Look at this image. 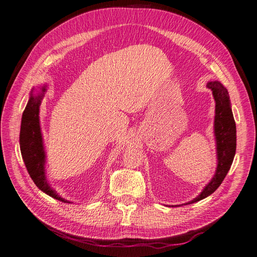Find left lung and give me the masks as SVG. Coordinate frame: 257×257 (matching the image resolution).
<instances>
[{"label":"left lung","mask_w":257,"mask_h":257,"mask_svg":"<svg viewBox=\"0 0 257 257\" xmlns=\"http://www.w3.org/2000/svg\"><path fill=\"white\" fill-rule=\"evenodd\" d=\"M210 88L215 99V120L214 131L217 145V168L214 177L206 186L196 198L188 204H193L202 200L213 193L220 186L230 169L236 150V126L230 107V97L227 89L219 82H209Z\"/></svg>","instance_id":"obj_1"}]
</instances>
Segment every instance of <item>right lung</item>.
I'll use <instances>...</instances> for the list:
<instances>
[{
	"label": "right lung",
	"instance_id": "add662e5",
	"mask_svg": "<svg viewBox=\"0 0 257 257\" xmlns=\"http://www.w3.org/2000/svg\"><path fill=\"white\" fill-rule=\"evenodd\" d=\"M45 90L46 89L43 88V93L45 92ZM43 93L38 96H30L29 102L23 112V116H22L20 131L21 153L26 169L37 187L49 196L65 202V199L55 193L47 184L45 170H44L45 153H44L39 120V110Z\"/></svg>",
	"mask_w": 257,
	"mask_h": 257
}]
</instances>
